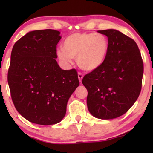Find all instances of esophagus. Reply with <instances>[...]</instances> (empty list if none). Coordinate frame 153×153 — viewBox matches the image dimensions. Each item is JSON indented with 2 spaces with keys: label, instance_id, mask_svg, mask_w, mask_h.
I'll list each match as a JSON object with an SVG mask.
<instances>
[{
  "label": "esophagus",
  "instance_id": "esophagus-1",
  "mask_svg": "<svg viewBox=\"0 0 153 153\" xmlns=\"http://www.w3.org/2000/svg\"><path fill=\"white\" fill-rule=\"evenodd\" d=\"M78 75L79 81H80V82H82V78H83V75H82L81 73H78Z\"/></svg>",
  "mask_w": 153,
  "mask_h": 153
}]
</instances>
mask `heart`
I'll return each mask as SVG.
<instances>
[{"label": "heart", "instance_id": "b5f03b06", "mask_svg": "<svg viewBox=\"0 0 153 153\" xmlns=\"http://www.w3.org/2000/svg\"><path fill=\"white\" fill-rule=\"evenodd\" d=\"M108 50V39L103 34L78 32L68 36L63 42V49H57L56 53L65 63H71V59L76 57L82 70L92 71L103 64Z\"/></svg>", "mask_w": 153, "mask_h": 153}]
</instances>
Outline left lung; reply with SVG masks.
<instances>
[{"label":"left lung","instance_id":"obj_1","mask_svg":"<svg viewBox=\"0 0 153 153\" xmlns=\"http://www.w3.org/2000/svg\"><path fill=\"white\" fill-rule=\"evenodd\" d=\"M108 37L106 57L97 69L83 77L87 106L94 117L111 119L126 113L142 88L143 61L132 39L114 29L98 31Z\"/></svg>","mask_w":153,"mask_h":153}]
</instances>
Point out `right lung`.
Masks as SVG:
<instances>
[{
  "label": "right lung",
  "instance_id": "add662e5",
  "mask_svg": "<svg viewBox=\"0 0 153 153\" xmlns=\"http://www.w3.org/2000/svg\"><path fill=\"white\" fill-rule=\"evenodd\" d=\"M59 34L53 29L30 31L12 49L8 72L10 96L19 113L34 124L60 122L79 85L76 70H62L55 59Z\"/></svg>",
  "mask_w": 153,
  "mask_h": 153
}]
</instances>
